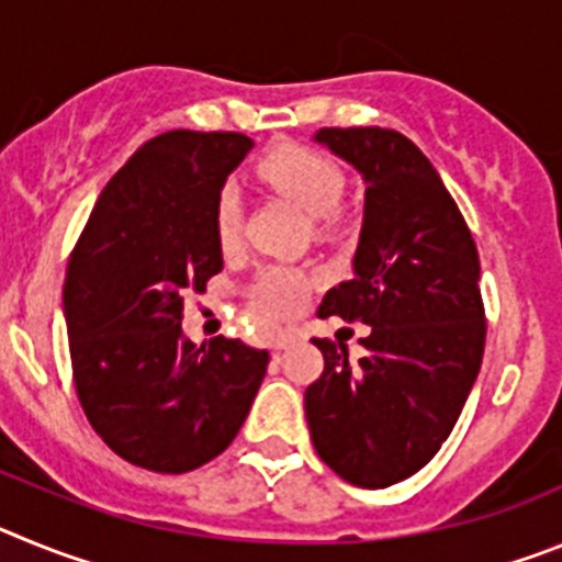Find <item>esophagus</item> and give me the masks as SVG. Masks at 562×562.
<instances>
[{
	"label": "esophagus",
	"mask_w": 562,
	"mask_h": 562,
	"mask_svg": "<svg viewBox=\"0 0 562 562\" xmlns=\"http://www.w3.org/2000/svg\"><path fill=\"white\" fill-rule=\"evenodd\" d=\"M297 340V331L295 329H278L276 335H272V349L276 351H284V349H290L292 342Z\"/></svg>",
	"instance_id": "esophagus-1"
}]
</instances>
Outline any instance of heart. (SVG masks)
<instances>
[{"mask_svg": "<svg viewBox=\"0 0 562 562\" xmlns=\"http://www.w3.org/2000/svg\"><path fill=\"white\" fill-rule=\"evenodd\" d=\"M261 177L276 188L281 196L297 205L310 220H329L335 216L342 200V173L335 162L310 148L286 146L267 154L261 160ZM213 231L225 250L238 245L241 236V193L233 182H227L216 193L213 205ZM306 276L295 267L272 265L258 272L256 284L250 286L252 306L265 315H290L306 297Z\"/></svg>", "mask_w": 562, "mask_h": 562, "instance_id": "1", "label": "heart"}]
</instances>
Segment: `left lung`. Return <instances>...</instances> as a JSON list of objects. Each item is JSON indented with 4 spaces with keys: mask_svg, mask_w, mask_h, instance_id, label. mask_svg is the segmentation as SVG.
<instances>
[{
    "mask_svg": "<svg viewBox=\"0 0 562 562\" xmlns=\"http://www.w3.org/2000/svg\"><path fill=\"white\" fill-rule=\"evenodd\" d=\"M317 146L366 186L351 278L321 317L362 321L366 357L317 340L324 374L304 394L317 456L340 479L382 490L439 453L484 357L479 250L441 177L394 128H317Z\"/></svg>",
    "mask_w": 562,
    "mask_h": 562,
    "instance_id": "8db88e82",
    "label": "left lung"
}]
</instances>
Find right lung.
<instances>
[{
	"label": "right lung",
	"instance_id": "add662e5",
	"mask_svg": "<svg viewBox=\"0 0 562 562\" xmlns=\"http://www.w3.org/2000/svg\"><path fill=\"white\" fill-rule=\"evenodd\" d=\"M256 143L236 132H166L98 196L69 256L64 321L78 400L121 459L188 473L236 439L270 355L241 340L191 342L188 290L222 270L216 193Z\"/></svg>",
	"mask_w": 562,
	"mask_h": 562
}]
</instances>
